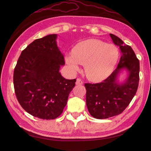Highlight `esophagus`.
<instances>
[{"instance_id": "obj_1", "label": "esophagus", "mask_w": 151, "mask_h": 151, "mask_svg": "<svg viewBox=\"0 0 151 151\" xmlns=\"http://www.w3.org/2000/svg\"><path fill=\"white\" fill-rule=\"evenodd\" d=\"M83 84V81H82L81 79H80V78H77L76 79V85H82Z\"/></svg>"}]
</instances>
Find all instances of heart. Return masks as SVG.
Returning a JSON list of instances; mask_svg holds the SVG:
<instances>
[{
	"mask_svg": "<svg viewBox=\"0 0 151 151\" xmlns=\"http://www.w3.org/2000/svg\"><path fill=\"white\" fill-rule=\"evenodd\" d=\"M119 56V49L114 45L91 39L76 45L72 54H66L65 61L73 73L79 70V64L84 65L86 77L91 81L99 82L113 71Z\"/></svg>",
	"mask_w": 151,
	"mask_h": 151,
	"instance_id": "b5f03b06",
	"label": "heart"
}]
</instances>
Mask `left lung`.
<instances>
[{"mask_svg":"<svg viewBox=\"0 0 151 151\" xmlns=\"http://www.w3.org/2000/svg\"><path fill=\"white\" fill-rule=\"evenodd\" d=\"M110 36L121 52L117 68L103 82L85 84L88 111L91 116L99 119L122 113L136 95L139 80V62L132 48L115 35L110 34ZM124 69L128 76L123 83H119L118 76Z\"/></svg>","mask_w":151,"mask_h":151,"instance_id":"obj_1","label":"left lung"}]
</instances>
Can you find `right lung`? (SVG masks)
I'll list each match as a JSON object with an SVG mask.
<instances>
[{
  "label": "right lung",
  "instance_id": "right-lung-1",
  "mask_svg": "<svg viewBox=\"0 0 151 151\" xmlns=\"http://www.w3.org/2000/svg\"><path fill=\"white\" fill-rule=\"evenodd\" d=\"M56 39L57 34H50L34 40L22 51L14 73L19 104L42 119H54L61 115L76 82L60 73L65 62Z\"/></svg>",
  "mask_w": 151,
  "mask_h": 151
}]
</instances>
